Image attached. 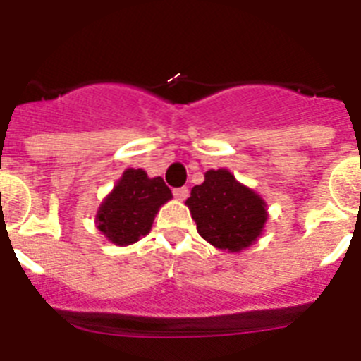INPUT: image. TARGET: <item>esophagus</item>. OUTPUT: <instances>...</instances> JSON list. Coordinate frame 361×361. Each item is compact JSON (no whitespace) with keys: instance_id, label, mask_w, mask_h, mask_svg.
<instances>
[{"instance_id":"34e87169","label":"esophagus","mask_w":361,"mask_h":361,"mask_svg":"<svg viewBox=\"0 0 361 361\" xmlns=\"http://www.w3.org/2000/svg\"><path fill=\"white\" fill-rule=\"evenodd\" d=\"M188 193H190V190H188L186 186H183V188H175V190H173L175 199H178V200H184V199H186Z\"/></svg>"}]
</instances>
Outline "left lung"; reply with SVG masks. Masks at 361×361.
I'll use <instances>...</instances> for the list:
<instances>
[{"instance_id":"8db88e82","label":"left lung","mask_w":361,"mask_h":361,"mask_svg":"<svg viewBox=\"0 0 361 361\" xmlns=\"http://www.w3.org/2000/svg\"><path fill=\"white\" fill-rule=\"evenodd\" d=\"M186 206L200 237L229 253L255 244L267 220L262 197L224 168L206 171L204 183L193 186Z\"/></svg>"}]
</instances>
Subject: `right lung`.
I'll list each match as a JSON object with an SVG mask.
<instances>
[{
    "label": "right lung",
    "mask_w": 361,
    "mask_h": 361,
    "mask_svg": "<svg viewBox=\"0 0 361 361\" xmlns=\"http://www.w3.org/2000/svg\"><path fill=\"white\" fill-rule=\"evenodd\" d=\"M170 199L171 190L161 177L128 168L99 206L95 224L116 245L133 244L148 235L159 208Z\"/></svg>",
    "instance_id": "add662e5"
}]
</instances>
